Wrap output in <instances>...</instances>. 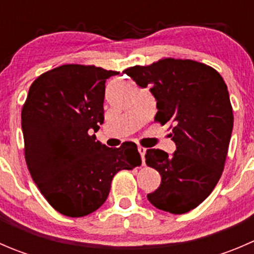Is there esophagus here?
Listing matches in <instances>:
<instances>
[{
	"instance_id": "esophagus-1",
	"label": "esophagus",
	"mask_w": 254,
	"mask_h": 254,
	"mask_svg": "<svg viewBox=\"0 0 254 254\" xmlns=\"http://www.w3.org/2000/svg\"><path fill=\"white\" fill-rule=\"evenodd\" d=\"M137 150H139L140 155H141V158H142V165H145V153H146V148L142 147V146H139L137 147Z\"/></svg>"
}]
</instances>
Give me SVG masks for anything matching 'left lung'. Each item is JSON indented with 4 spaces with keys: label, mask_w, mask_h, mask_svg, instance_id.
Instances as JSON below:
<instances>
[{
    "label": "left lung",
    "mask_w": 254,
    "mask_h": 254,
    "mask_svg": "<svg viewBox=\"0 0 254 254\" xmlns=\"http://www.w3.org/2000/svg\"><path fill=\"white\" fill-rule=\"evenodd\" d=\"M140 87L150 86L156 98L155 122L170 124L173 156L146 151V165L161 175V184L147 199L171 214H186L210 195L225 167L234 127L227 86L211 66L165 58L151 65L124 70Z\"/></svg>",
    "instance_id": "obj_1"
}]
</instances>
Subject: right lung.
<instances>
[{
  "mask_svg": "<svg viewBox=\"0 0 254 254\" xmlns=\"http://www.w3.org/2000/svg\"><path fill=\"white\" fill-rule=\"evenodd\" d=\"M119 72L67 64L42 73L22 108L24 157L33 181L56 211L82 217L108 198L114 176L141 165L134 142L96 141L104 122L106 81Z\"/></svg>",
  "mask_w": 254,
  "mask_h": 254,
  "instance_id": "1",
  "label": "right lung"
}]
</instances>
